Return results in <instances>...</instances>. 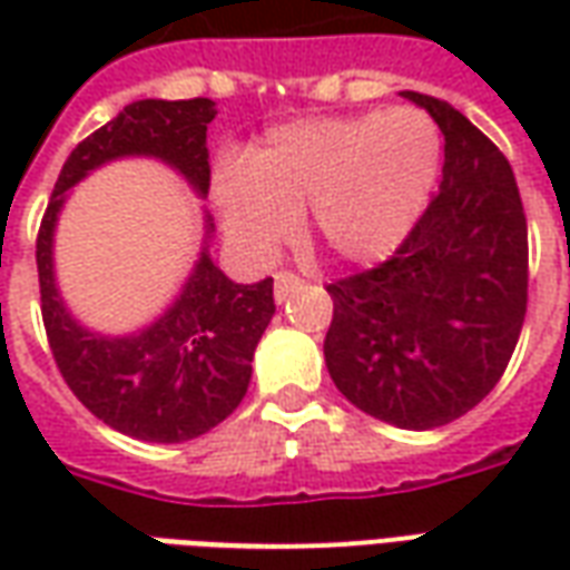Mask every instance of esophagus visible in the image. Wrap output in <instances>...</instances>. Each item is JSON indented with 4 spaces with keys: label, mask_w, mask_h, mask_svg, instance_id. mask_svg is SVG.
<instances>
[{
    "label": "esophagus",
    "mask_w": 570,
    "mask_h": 570,
    "mask_svg": "<svg viewBox=\"0 0 570 570\" xmlns=\"http://www.w3.org/2000/svg\"><path fill=\"white\" fill-rule=\"evenodd\" d=\"M302 284H305V281H302L298 274L277 272L274 274V298H277V302H286V298L293 296Z\"/></svg>",
    "instance_id": "obj_1"
}]
</instances>
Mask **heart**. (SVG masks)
Here are the masks:
<instances>
[{
	"mask_svg": "<svg viewBox=\"0 0 570 570\" xmlns=\"http://www.w3.org/2000/svg\"><path fill=\"white\" fill-rule=\"evenodd\" d=\"M436 125L415 109L289 121L213 176L225 232L272 256L305 210V235L338 262L391 256L428 207L440 176Z\"/></svg>",
	"mask_w": 570,
	"mask_h": 570,
	"instance_id": "obj_1",
	"label": "heart"
}]
</instances>
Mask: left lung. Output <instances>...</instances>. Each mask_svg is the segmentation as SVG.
Wrapping results in <instances>:
<instances>
[{
    "label": "left lung",
    "instance_id": "1",
    "mask_svg": "<svg viewBox=\"0 0 570 570\" xmlns=\"http://www.w3.org/2000/svg\"><path fill=\"white\" fill-rule=\"evenodd\" d=\"M445 137L440 195L379 268L326 286L335 387L403 430L461 419L501 382L525 323L528 225L501 149L454 106L403 91Z\"/></svg>",
    "mask_w": 570,
    "mask_h": 570
}]
</instances>
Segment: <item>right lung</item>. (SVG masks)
<instances>
[{
    "instance_id": "obj_1",
    "label": "right lung",
    "mask_w": 570,
    "mask_h": 570,
    "mask_svg": "<svg viewBox=\"0 0 570 570\" xmlns=\"http://www.w3.org/2000/svg\"><path fill=\"white\" fill-rule=\"evenodd\" d=\"M216 104L137 100L81 140L57 176L36 240L42 321L57 370L81 406L125 436L186 442L225 421L247 394L253 354L274 317V281L235 284L213 265L204 216V247L188 281L161 317L137 333L104 335L69 314L55 277V228L67 191L118 158H158L195 188H210L207 125Z\"/></svg>"
}]
</instances>
